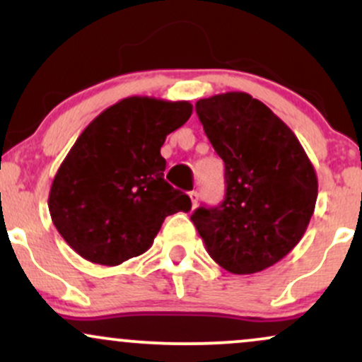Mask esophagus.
<instances>
[{
	"mask_svg": "<svg viewBox=\"0 0 362 362\" xmlns=\"http://www.w3.org/2000/svg\"><path fill=\"white\" fill-rule=\"evenodd\" d=\"M189 197L190 201H192V207H197V202H199V194L192 190V192H189Z\"/></svg>",
	"mask_w": 362,
	"mask_h": 362,
	"instance_id": "34e87169",
	"label": "esophagus"
}]
</instances>
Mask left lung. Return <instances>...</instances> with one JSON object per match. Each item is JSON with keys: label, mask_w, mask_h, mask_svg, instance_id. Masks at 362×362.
Returning a JSON list of instances; mask_svg holds the SVG:
<instances>
[{"label": "left lung", "mask_w": 362, "mask_h": 362, "mask_svg": "<svg viewBox=\"0 0 362 362\" xmlns=\"http://www.w3.org/2000/svg\"><path fill=\"white\" fill-rule=\"evenodd\" d=\"M224 161L226 194L190 216L206 250L231 274H255L284 259L308 228L318 180L294 132L260 100L228 91L195 103Z\"/></svg>", "instance_id": "obj_1"}]
</instances>
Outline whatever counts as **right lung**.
Here are the masks:
<instances>
[{
    "label": "right lung",
    "mask_w": 362,
    "mask_h": 362,
    "mask_svg": "<svg viewBox=\"0 0 362 362\" xmlns=\"http://www.w3.org/2000/svg\"><path fill=\"white\" fill-rule=\"evenodd\" d=\"M190 114L185 100L127 97L86 126L49 192L54 226L78 255L119 265L151 247L167 216L189 213V195L165 182L160 148Z\"/></svg>",
    "instance_id": "add662e5"
}]
</instances>
